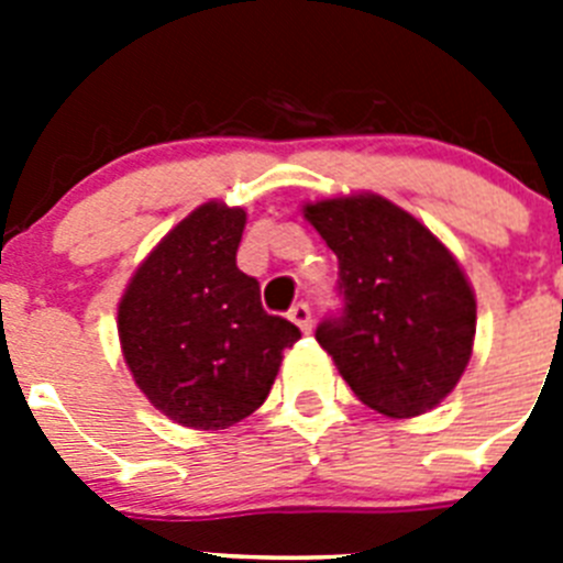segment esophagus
<instances>
[{"instance_id":"esophagus-1","label":"esophagus","mask_w":563,"mask_h":563,"mask_svg":"<svg viewBox=\"0 0 563 563\" xmlns=\"http://www.w3.org/2000/svg\"><path fill=\"white\" fill-rule=\"evenodd\" d=\"M290 321L301 332H312V310H310V305H305V301H298V305L290 310Z\"/></svg>"}]
</instances>
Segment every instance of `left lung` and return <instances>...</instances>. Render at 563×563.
<instances>
[{
    "label": "left lung",
    "mask_w": 563,
    "mask_h": 563,
    "mask_svg": "<svg viewBox=\"0 0 563 563\" xmlns=\"http://www.w3.org/2000/svg\"><path fill=\"white\" fill-rule=\"evenodd\" d=\"M305 217L338 256L343 298L316 341L369 409L386 417L434 409L474 350L476 298L460 262L380 194L307 202Z\"/></svg>",
    "instance_id": "obj_1"
}]
</instances>
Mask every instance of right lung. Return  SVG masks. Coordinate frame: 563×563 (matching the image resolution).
<instances>
[{"instance_id": "add662e5", "label": "right lung", "mask_w": 563, "mask_h": 563, "mask_svg": "<svg viewBox=\"0 0 563 563\" xmlns=\"http://www.w3.org/2000/svg\"><path fill=\"white\" fill-rule=\"evenodd\" d=\"M247 213L206 202L174 225L134 271L118 335L154 409L188 429L245 420L271 395L282 352L301 338L267 316L258 282L236 267Z\"/></svg>"}]
</instances>
